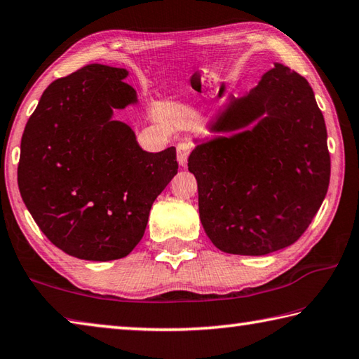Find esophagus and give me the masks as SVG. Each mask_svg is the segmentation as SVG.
<instances>
[{
  "instance_id": "1",
  "label": "esophagus",
  "mask_w": 359,
  "mask_h": 359,
  "mask_svg": "<svg viewBox=\"0 0 359 359\" xmlns=\"http://www.w3.org/2000/svg\"><path fill=\"white\" fill-rule=\"evenodd\" d=\"M192 151V144L189 142H180L176 144V159H178L180 165H186L187 157H189Z\"/></svg>"
}]
</instances>
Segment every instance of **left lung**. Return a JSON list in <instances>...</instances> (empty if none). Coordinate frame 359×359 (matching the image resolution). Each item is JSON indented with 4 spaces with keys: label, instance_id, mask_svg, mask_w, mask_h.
Instances as JSON below:
<instances>
[{
    "label": "left lung",
    "instance_id": "left-lung-1",
    "mask_svg": "<svg viewBox=\"0 0 359 359\" xmlns=\"http://www.w3.org/2000/svg\"><path fill=\"white\" fill-rule=\"evenodd\" d=\"M194 138L200 221L217 249L266 255L309 227L330 186L326 126L311 85L280 62L230 96Z\"/></svg>",
    "mask_w": 359,
    "mask_h": 359
}]
</instances>
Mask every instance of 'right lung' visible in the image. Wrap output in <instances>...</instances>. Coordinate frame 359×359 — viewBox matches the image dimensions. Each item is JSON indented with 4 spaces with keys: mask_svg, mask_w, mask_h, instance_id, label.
<instances>
[{
    "mask_svg": "<svg viewBox=\"0 0 359 359\" xmlns=\"http://www.w3.org/2000/svg\"><path fill=\"white\" fill-rule=\"evenodd\" d=\"M123 67L88 65L52 81L25 126L18 189L50 241L91 262L123 259L143 238L149 210L178 173L176 149L148 153L113 118L137 105Z\"/></svg>",
    "mask_w": 359,
    "mask_h": 359,
    "instance_id": "1",
    "label": "right lung"
}]
</instances>
